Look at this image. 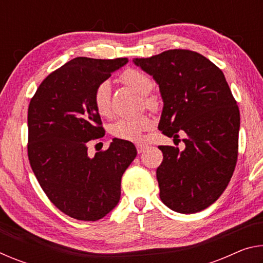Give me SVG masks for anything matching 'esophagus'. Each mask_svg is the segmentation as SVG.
I'll use <instances>...</instances> for the list:
<instances>
[{
  "mask_svg": "<svg viewBox=\"0 0 263 263\" xmlns=\"http://www.w3.org/2000/svg\"><path fill=\"white\" fill-rule=\"evenodd\" d=\"M136 147H137V152L139 153V154L144 152V151L146 149V146L142 145V144H138V145L136 146Z\"/></svg>",
  "mask_w": 263,
  "mask_h": 263,
  "instance_id": "obj_1",
  "label": "esophagus"
}]
</instances>
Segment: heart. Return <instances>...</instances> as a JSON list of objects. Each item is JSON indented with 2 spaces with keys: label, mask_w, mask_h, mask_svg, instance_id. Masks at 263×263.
Segmentation results:
<instances>
[{
  "label": "heart",
  "mask_w": 263,
  "mask_h": 263,
  "mask_svg": "<svg viewBox=\"0 0 263 263\" xmlns=\"http://www.w3.org/2000/svg\"><path fill=\"white\" fill-rule=\"evenodd\" d=\"M121 82L138 94L141 95V101L146 108L155 110L159 106V100L155 95L149 94L153 82L147 74L138 69H126L119 77ZM94 105L97 112L103 117L111 115V84L108 81L101 82L94 91ZM152 126V121L147 116L136 118H123L111 125L110 132L118 139L128 141H142V132Z\"/></svg>",
  "instance_id": "b5f03b06"
}]
</instances>
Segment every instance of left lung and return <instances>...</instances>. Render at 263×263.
Returning a JSON list of instances; mask_svg holds the SVG:
<instances>
[{
  "mask_svg": "<svg viewBox=\"0 0 263 263\" xmlns=\"http://www.w3.org/2000/svg\"><path fill=\"white\" fill-rule=\"evenodd\" d=\"M153 77L163 101L159 130L186 137L184 149L160 146V198L180 213L199 212L215 203L233 175L238 158L240 114L221 70L189 50H169L133 59Z\"/></svg>",
  "mask_w": 263,
  "mask_h": 263,
  "instance_id": "left-lung-1",
  "label": "left lung"
}]
</instances>
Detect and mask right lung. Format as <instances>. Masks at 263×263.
Here are the masks:
<instances>
[{
    "label": "right lung",
    "mask_w": 263,
    "mask_h": 263,
    "mask_svg": "<svg viewBox=\"0 0 263 263\" xmlns=\"http://www.w3.org/2000/svg\"><path fill=\"white\" fill-rule=\"evenodd\" d=\"M127 61L75 58L44 80L29 104L31 168L50 201L74 219L99 220L117 205L122 176L137 155L131 141L117 138L94 158L87 147L104 136L95 89Z\"/></svg>",
    "instance_id": "obj_1"
}]
</instances>
